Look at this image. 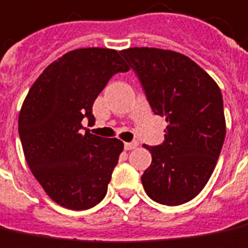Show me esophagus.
Returning <instances> with one entry per match:
<instances>
[{
	"label": "esophagus",
	"instance_id": "esophagus-1",
	"mask_svg": "<svg viewBox=\"0 0 248 248\" xmlns=\"http://www.w3.org/2000/svg\"><path fill=\"white\" fill-rule=\"evenodd\" d=\"M138 142L136 140H134V142H128V143H124V149L125 150H134V149H136L138 147Z\"/></svg>",
	"mask_w": 248,
	"mask_h": 248
}]
</instances>
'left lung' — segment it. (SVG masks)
I'll list each match as a JSON object with an SVG mask.
<instances>
[{
	"instance_id": "left-lung-1",
	"label": "left lung",
	"mask_w": 248,
	"mask_h": 248,
	"mask_svg": "<svg viewBox=\"0 0 248 248\" xmlns=\"http://www.w3.org/2000/svg\"><path fill=\"white\" fill-rule=\"evenodd\" d=\"M153 112L165 117V140L147 146L151 165L142 174L146 194L161 205L195 198L213 173L225 139L220 87L184 54L154 47L121 50Z\"/></svg>"
}]
</instances>
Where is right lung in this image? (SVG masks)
I'll return each instance as SVG.
<instances>
[{"mask_svg":"<svg viewBox=\"0 0 248 248\" xmlns=\"http://www.w3.org/2000/svg\"><path fill=\"white\" fill-rule=\"evenodd\" d=\"M112 49H76L51 62L35 80L19 114L24 157L46 194L71 210H86L106 195L124 149L121 140L93 135V105L113 75L127 72Z\"/></svg>","mask_w":248,"mask_h":248,"instance_id":"obj_1","label":"right lung"}]
</instances>
